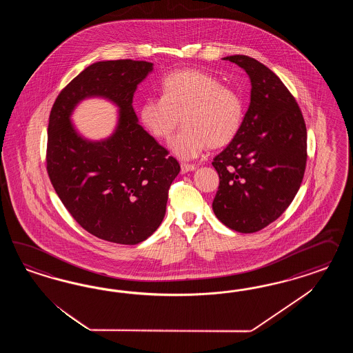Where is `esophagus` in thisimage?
Segmentation results:
<instances>
[{
	"label": "esophagus",
	"instance_id": "esophagus-1",
	"mask_svg": "<svg viewBox=\"0 0 353 353\" xmlns=\"http://www.w3.org/2000/svg\"><path fill=\"white\" fill-rule=\"evenodd\" d=\"M194 170H196V167H195V165H192V164H186V163H182V173H188V172H192L194 171Z\"/></svg>",
	"mask_w": 353,
	"mask_h": 353
}]
</instances>
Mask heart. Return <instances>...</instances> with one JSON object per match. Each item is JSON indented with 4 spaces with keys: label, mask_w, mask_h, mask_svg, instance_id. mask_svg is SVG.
<instances>
[{
    "label": "heart",
    "mask_w": 353,
    "mask_h": 353,
    "mask_svg": "<svg viewBox=\"0 0 353 353\" xmlns=\"http://www.w3.org/2000/svg\"><path fill=\"white\" fill-rule=\"evenodd\" d=\"M185 127L170 141L172 152L182 161L198 158L208 146H226L243 124L241 94L203 71L185 70L164 77L161 98L139 106V119L151 136L168 139L181 123Z\"/></svg>",
    "instance_id": "1"
}]
</instances>
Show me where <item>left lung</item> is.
<instances>
[{
  "label": "left lung",
  "mask_w": 353,
  "mask_h": 353,
  "mask_svg": "<svg viewBox=\"0 0 353 353\" xmlns=\"http://www.w3.org/2000/svg\"><path fill=\"white\" fill-rule=\"evenodd\" d=\"M251 81L239 133L212 165L220 185L212 210L232 230L255 233L277 220L299 190L307 163V128L295 98L267 65L230 55Z\"/></svg>",
  "instance_id": "left-lung-1"
}]
</instances>
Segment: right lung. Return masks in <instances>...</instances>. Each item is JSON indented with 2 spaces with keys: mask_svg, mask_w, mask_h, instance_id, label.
<instances>
[{
  "mask_svg": "<svg viewBox=\"0 0 353 353\" xmlns=\"http://www.w3.org/2000/svg\"><path fill=\"white\" fill-rule=\"evenodd\" d=\"M154 64L101 61L88 65L54 102L48 127V173L67 211L86 232L120 245H137L161 224L180 164L139 124L133 96ZM88 97L119 107L106 139L89 140L72 123Z\"/></svg>",
  "mask_w": 353,
  "mask_h": 353,
  "instance_id": "add662e5",
  "label": "right lung"
}]
</instances>
